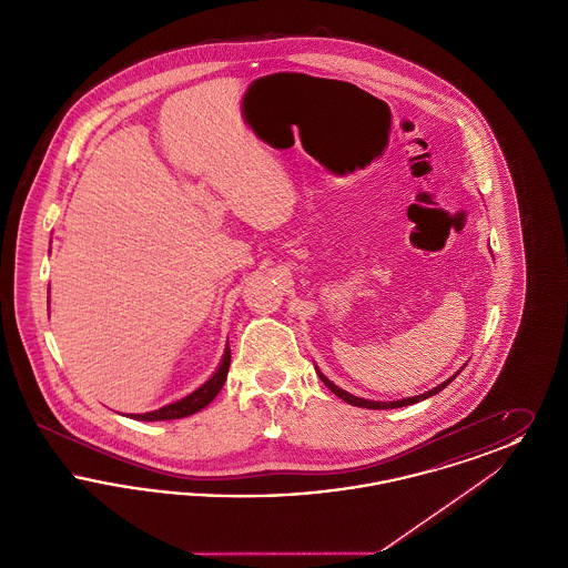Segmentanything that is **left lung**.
<instances>
[{
    "instance_id": "left-lung-1",
    "label": "left lung",
    "mask_w": 568,
    "mask_h": 568,
    "mask_svg": "<svg viewBox=\"0 0 568 568\" xmlns=\"http://www.w3.org/2000/svg\"><path fill=\"white\" fill-rule=\"evenodd\" d=\"M315 371H317V375H320V378L324 381L325 387L329 389V392H334L338 398H343L347 405L353 406H362V408H400V406H408V405H417V403H422V400H426V398H430V396H434V394H438L440 389H445L454 378L458 377L459 373L464 371V366L459 368L458 373L454 375V377L447 378V381H443L440 385H436L434 389H428L426 394H419V396H413V398H403V400H392V403H377V400H366V398H357V396H353V394H349V392H345V389H341L338 385H334L329 378L325 377L324 373L315 366Z\"/></svg>"
}]
</instances>
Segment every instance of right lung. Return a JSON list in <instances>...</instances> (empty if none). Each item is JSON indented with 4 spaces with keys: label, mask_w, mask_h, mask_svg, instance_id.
I'll use <instances>...</instances> for the list:
<instances>
[{
    "label": "right lung",
    "mask_w": 568,
    "mask_h": 568,
    "mask_svg": "<svg viewBox=\"0 0 568 568\" xmlns=\"http://www.w3.org/2000/svg\"><path fill=\"white\" fill-rule=\"evenodd\" d=\"M230 347L225 345L223 357L216 366L213 377L209 378L206 383H202L197 389H193L185 398L170 403V405L162 406L158 410H149V413H138V415H128L138 422H170V419H183L190 417L193 413L202 410L204 406L211 405L215 400L216 394L221 392L225 378H227V371H230Z\"/></svg>",
    "instance_id": "obj_1"
}]
</instances>
